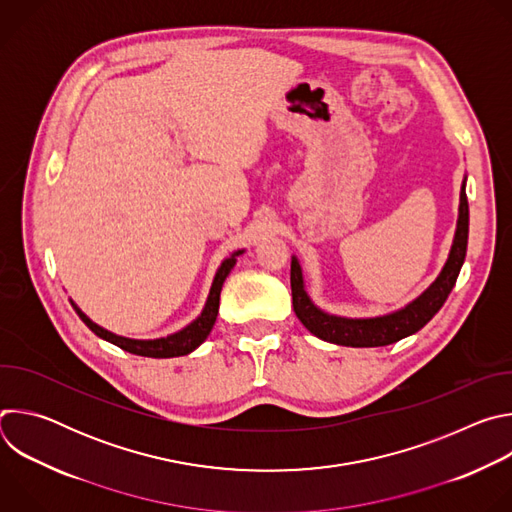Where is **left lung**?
<instances>
[{
  "mask_svg": "<svg viewBox=\"0 0 512 512\" xmlns=\"http://www.w3.org/2000/svg\"><path fill=\"white\" fill-rule=\"evenodd\" d=\"M468 225H470V210L466 198V182L462 184L460 192V216H458V229L454 237V245L444 265L442 273L423 291V294L411 302L407 308L371 320H346L328 316L318 310L304 289L302 269L298 259H291V302H294V312L298 320L318 338L340 344V346H356V348H373V346H387L393 344L409 334L421 330L448 300L452 287L460 275L462 263L466 259L468 247Z\"/></svg>",
  "mask_w": 512,
  "mask_h": 512,
  "instance_id": "1",
  "label": "left lung"
}]
</instances>
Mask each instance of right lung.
I'll return each instance as SVG.
<instances>
[{"label": "right lung", "mask_w": 512, "mask_h": 512, "mask_svg": "<svg viewBox=\"0 0 512 512\" xmlns=\"http://www.w3.org/2000/svg\"><path fill=\"white\" fill-rule=\"evenodd\" d=\"M243 251H237L235 255H231L229 259L223 261V265L218 267L216 271V277L212 281V287H210V296L206 300V306L202 310V314L190 324L186 326L184 330L172 334V336H166V338H158V340H131V338H123V336H117V334H111L107 332L105 328L97 326L95 322H91L75 304V310L79 314V318L103 340L131 352V354H137V356H150V358H172V356H184V354H190L192 350H196L204 340L206 336L210 334L214 322H216V314H218V304H221V289H223V283L227 279V275L231 273V269L235 267L237 263V255H241Z\"/></svg>", "instance_id": "obj_1"}]
</instances>
